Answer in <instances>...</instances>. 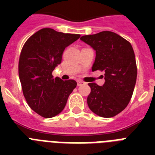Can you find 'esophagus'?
<instances>
[{
	"mask_svg": "<svg viewBox=\"0 0 155 155\" xmlns=\"http://www.w3.org/2000/svg\"><path fill=\"white\" fill-rule=\"evenodd\" d=\"M85 83L84 81H81V80H78L77 81V84L78 86H81V85H84Z\"/></svg>",
	"mask_w": 155,
	"mask_h": 155,
	"instance_id": "obj_1",
	"label": "esophagus"
}]
</instances>
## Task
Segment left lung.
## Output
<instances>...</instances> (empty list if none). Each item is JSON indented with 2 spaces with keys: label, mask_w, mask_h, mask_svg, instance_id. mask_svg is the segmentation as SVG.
I'll return each mask as SVG.
<instances>
[{
  "label": "left lung",
  "mask_w": 155,
  "mask_h": 155,
  "mask_svg": "<svg viewBox=\"0 0 155 155\" xmlns=\"http://www.w3.org/2000/svg\"><path fill=\"white\" fill-rule=\"evenodd\" d=\"M80 39L96 51L92 70L104 71L102 86L89 83L87 105L97 115L113 117L130 103L137 80V65L133 47L127 40L111 31L84 35Z\"/></svg>",
  "instance_id": "obj_1"
}]
</instances>
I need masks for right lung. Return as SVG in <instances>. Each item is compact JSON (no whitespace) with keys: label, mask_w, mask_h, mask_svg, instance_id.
Masks as SVG:
<instances>
[{"label":"right lung","mask_w":155,"mask_h":155,"mask_svg":"<svg viewBox=\"0 0 155 155\" xmlns=\"http://www.w3.org/2000/svg\"><path fill=\"white\" fill-rule=\"evenodd\" d=\"M80 37L43 28L23 46L18 63L23 95L31 109L43 117L60 113L77 85L74 80L63 81L59 77L54 78L52 71L61 63L66 47Z\"/></svg>","instance_id":"obj_1"}]
</instances>
